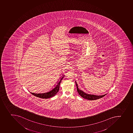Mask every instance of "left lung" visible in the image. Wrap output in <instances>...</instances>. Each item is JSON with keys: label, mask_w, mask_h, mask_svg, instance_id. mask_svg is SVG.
I'll return each mask as SVG.
<instances>
[{"label": "left lung", "mask_w": 133, "mask_h": 133, "mask_svg": "<svg viewBox=\"0 0 133 133\" xmlns=\"http://www.w3.org/2000/svg\"><path fill=\"white\" fill-rule=\"evenodd\" d=\"M76 82V85L77 90L78 91V93L83 98L89 100H94L98 99L99 98H102L105 96V94L103 95H100V96H98V95H95L89 94H87L85 92H84V91L82 90H80L78 88V85L77 84Z\"/></svg>", "instance_id": "obj_1"}]
</instances>
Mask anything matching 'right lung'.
Returning a JSON list of instances; mask_svg holds the SVG:
<instances>
[{
	"instance_id": "1",
	"label": "right lung",
	"mask_w": 133,
	"mask_h": 133,
	"mask_svg": "<svg viewBox=\"0 0 133 133\" xmlns=\"http://www.w3.org/2000/svg\"><path fill=\"white\" fill-rule=\"evenodd\" d=\"M64 76V75H63L62 77H61V78H60V80H59L57 82V84H56V85L55 86L54 85V88L52 89V90L49 92H44V93H39V94H36V93H34L30 92L34 96L40 98H51L54 96H55L57 93L58 92L60 84Z\"/></svg>"
}]
</instances>
